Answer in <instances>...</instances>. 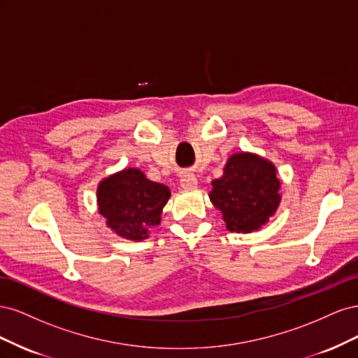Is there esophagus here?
<instances>
[{
  "instance_id": "1",
  "label": "esophagus",
  "mask_w": 358,
  "mask_h": 358,
  "mask_svg": "<svg viewBox=\"0 0 358 358\" xmlns=\"http://www.w3.org/2000/svg\"><path fill=\"white\" fill-rule=\"evenodd\" d=\"M197 178L192 175V173L185 171L183 175H180V187L185 191H191L197 188Z\"/></svg>"
}]
</instances>
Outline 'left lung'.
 I'll use <instances>...</instances> for the list:
<instances>
[{
  "label": "left lung",
  "instance_id": "8db88e82",
  "mask_svg": "<svg viewBox=\"0 0 358 358\" xmlns=\"http://www.w3.org/2000/svg\"><path fill=\"white\" fill-rule=\"evenodd\" d=\"M279 187L272 162L242 152L227 161L222 178L212 180L209 197L222 212L227 229L251 233L278 209Z\"/></svg>",
  "mask_w": 358,
  "mask_h": 358
}]
</instances>
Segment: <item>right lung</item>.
Returning <instances> with one entry per match:
<instances>
[{"instance_id": "1", "label": "right lung", "mask_w": 358, "mask_h": 358, "mask_svg": "<svg viewBox=\"0 0 358 358\" xmlns=\"http://www.w3.org/2000/svg\"><path fill=\"white\" fill-rule=\"evenodd\" d=\"M169 197L166 185L146 179L137 169H125L104 179L96 191L99 209L107 225L129 241L146 239L150 227L159 224Z\"/></svg>"}]
</instances>
